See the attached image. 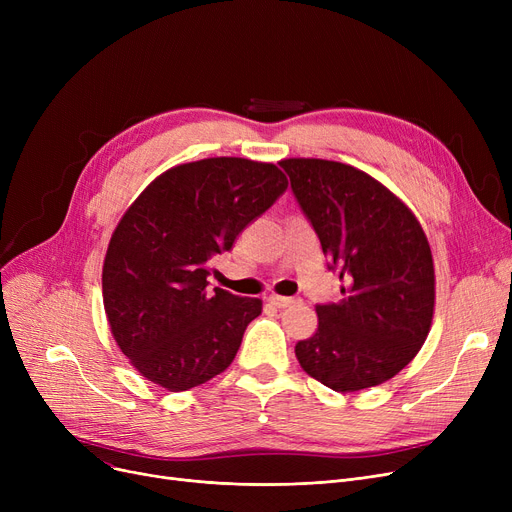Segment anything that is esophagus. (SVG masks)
<instances>
[{
    "label": "esophagus",
    "instance_id": "obj_1",
    "mask_svg": "<svg viewBox=\"0 0 512 512\" xmlns=\"http://www.w3.org/2000/svg\"><path fill=\"white\" fill-rule=\"evenodd\" d=\"M267 301H270L274 307H278V309H282V307H288L290 303H294V299H290V297H280V294H270V297H267Z\"/></svg>",
    "mask_w": 512,
    "mask_h": 512
}]
</instances>
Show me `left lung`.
Instances as JSON below:
<instances>
[{
	"label": "left lung",
	"mask_w": 512,
	"mask_h": 512,
	"mask_svg": "<svg viewBox=\"0 0 512 512\" xmlns=\"http://www.w3.org/2000/svg\"><path fill=\"white\" fill-rule=\"evenodd\" d=\"M292 193L338 267L342 297L317 305V330L297 342L301 367L336 392L380 386L405 369L434 319L432 249L415 213L348 164L282 159Z\"/></svg>",
	"instance_id": "8db88e82"
}]
</instances>
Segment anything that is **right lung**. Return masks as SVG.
Segmentation results:
<instances>
[{
  "label": "right lung",
  "instance_id": "add662e5",
  "mask_svg": "<svg viewBox=\"0 0 512 512\" xmlns=\"http://www.w3.org/2000/svg\"><path fill=\"white\" fill-rule=\"evenodd\" d=\"M286 186L274 164L207 157L159 174L126 209L103 259V307L143 378L182 392L230 367L263 303L209 290V259Z\"/></svg>",
  "mask_w": 512,
  "mask_h": 512
}]
</instances>
